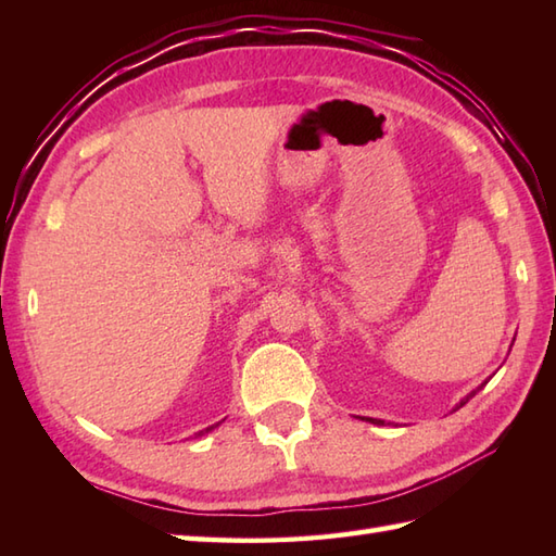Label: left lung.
Here are the masks:
<instances>
[{"label": "left lung", "mask_w": 556, "mask_h": 556, "mask_svg": "<svg viewBox=\"0 0 556 556\" xmlns=\"http://www.w3.org/2000/svg\"><path fill=\"white\" fill-rule=\"evenodd\" d=\"M470 396H473V394H470ZM466 401H468V399H466ZM466 401H460V406H464V404H466ZM368 420H370V422H375V425H384L382 420H375V418H368Z\"/></svg>", "instance_id": "8db88e82"}]
</instances>
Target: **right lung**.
<instances>
[{
	"mask_svg": "<svg viewBox=\"0 0 556 556\" xmlns=\"http://www.w3.org/2000/svg\"><path fill=\"white\" fill-rule=\"evenodd\" d=\"M217 425H219V422H215V425H210V428H205V430H200V432H198V434H195V437H203V434H207V432H212V430H215V428H217Z\"/></svg>",
	"mask_w": 556,
	"mask_h": 556,
	"instance_id": "right-lung-1",
	"label": "right lung"
}]
</instances>
